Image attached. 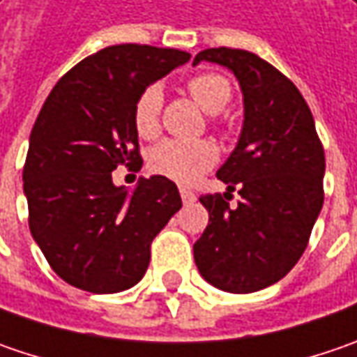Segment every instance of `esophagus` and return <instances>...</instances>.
I'll return each instance as SVG.
<instances>
[{"instance_id": "34e87169", "label": "esophagus", "mask_w": 357, "mask_h": 357, "mask_svg": "<svg viewBox=\"0 0 357 357\" xmlns=\"http://www.w3.org/2000/svg\"><path fill=\"white\" fill-rule=\"evenodd\" d=\"M179 195H181L183 204H192V202H195V194L192 190H188V188H181V190H179Z\"/></svg>"}]
</instances>
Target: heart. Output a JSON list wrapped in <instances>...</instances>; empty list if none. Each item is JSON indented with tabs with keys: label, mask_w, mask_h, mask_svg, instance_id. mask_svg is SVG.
<instances>
[{
	"label": "heart",
	"mask_w": 357,
	"mask_h": 357,
	"mask_svg": "<svg viewBox=\"0 0 357 357\" xmlns=\"http://www.w3.org/2000/svg\"><path fill=\"white\" fill-rule=\"evenodd\" d=\"M188 91L208 114H220L231 98V86L220 73L195 75L188 82ZM162 103L160 86L146 87L135 101L133 126L142 137H153L160 130ZM215 162L218 148L208 139H165L149 151V169L183 185L194 183Z\"/></svg>",
	"instance_id": "obj_1"
}]
</instances>
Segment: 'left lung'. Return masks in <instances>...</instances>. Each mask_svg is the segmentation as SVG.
Masks as SVG:
<instances>
[{"mask_svg":"<svg viewBox=\"0 0 357 357\" xmlns=\"http://www.w3.org/2000/svg\"><path fill=\"white\" fill-rule=\"evenodd\" d=\"M199 61L227 68L240 82L243 126L218 169L227 195H202L209 224L194 243L202 278L229 294L280 282L302 257L324 206L326 158L307 103L284 73L245 50L211 47Z\"/></svg>","mask_w":357,"mask_h":357,"instance_id":"8db88e82","label":"left lung"}]
</instances>
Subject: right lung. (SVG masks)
<instances>
[{
    "mask_svg": "<svg viewBox=\"0 0 357 357\" xmlns=\"http://www.w3.org/2000/svg\"><path fill=\"white\" fill-rule=\"evenodd\" d=\"M190 54L121 43L89 55L52 89L29 135L24 194L31 236L70 286L117 294L149 266V245L181 208L178 185L139 178L116 185L119 163H139L133 107L142 91Z\"/></svg>",
    "mask_w": 357,
    "mask_h": 357,
    "instance_id": "obj_1",
    "label": "right lung"
}]
</instances>
